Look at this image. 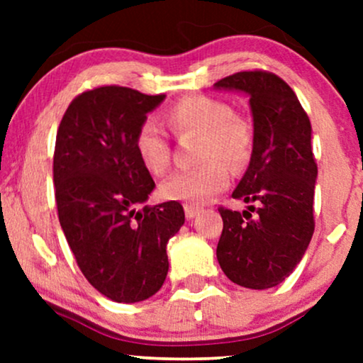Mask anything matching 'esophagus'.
<instances>
[{
	"instance_id": "obj_1",
	"label": "esophagus",
	"mask_w": 363,
	"mask_h": 363,
	"mask_svg": "<svg viewBox=\"0 0 363 363\" xmlns=\"http://www.w3.org/2000/svg\"><path fill=\"white\" fill-rule=\"evenodd\" d=\"M184 213H186V218H194L196 215L199 213V206H194V205H184Z\"/></svg>"
}]
</instances>
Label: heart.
Segmentation results:
<instances>
[{
    "label": "heart",
    "instance_id": "b5f03b06",
    "mask_svg": "<svg viewBox=\"0 0 363 363\" xmlns=\"http://www.w3.org/2000/svg\"><path fill=\"white\" fill-rule=\"evenodd\" d=\"M169 128L179 136L199 135L198 158L201 165L179 170L162 182L160 193L167 199L203 203L222 193L232 170H240L251 160L254 133L247 119L237 114L228 102L206 95H191L174 102L165 111ZM136 157L153 176H164L170 167L167 135L153 121H143L133 138Z\"/></svg>",
    "mask_w": 363,
    "mask_h": 363
}]
</instances>
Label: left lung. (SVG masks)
<instances>
[{
    "mask_svg": "<svg viewBox=\"0 0 363 363\" xmlns=\"http://www.w3.org/2000/svg\"><path fill=\"white\" fill-rule=\"evenodd\" d=\"M215 86L249 94L254 118L251 164L232 193L251 206L242 213L218 208L216 259L237 285L272 289L290 277L314 234L311 121L289 83L264 69L234 73Z\"/></svg>",
    "mask_w": 363,
    "mask_h": 363,
    "instance_id": "8db88e82",
    "label": "left lung"
}]
</instances>
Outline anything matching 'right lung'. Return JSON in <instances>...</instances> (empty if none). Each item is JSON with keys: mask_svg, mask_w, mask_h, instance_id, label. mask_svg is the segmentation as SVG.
Segmentation results:
<instances>
[{"mask_svg": "<svg viewBox=\"0 0 363 363\" xmlns=\"http://www.w3.org/2000/svg\"><path fill=\"white\" fill-rule=\"evenodd\" d=\"M165 99L119 85L82 91L54 147L57 216L83 277L114 302H141L164 285L167 242L184 223L181 203H145L155 182L133 138Z\"/></svg>", "mask_w": 363, "mask_h": 363, "instance_id": "right-lung-1", "label": "right lung"}]
</instances>
